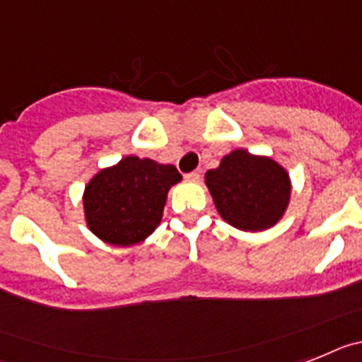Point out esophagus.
<instances>
[{
    "mask_svg": "<svg viewBox=\"0 0 362 362\" xmlns=\"http://www.w3.org/2000/svg\"><path fill=\"white\" fill-rule=\"evenodd\" d=\"M185 180H189V182H199L200 180V173L199 171H191L185 175Z\"/></svg>",
    "mask_w": 362,
    "mask_h": 362,
    "instance_id": "1",
    "label": "esophagus"
}]
</instances>
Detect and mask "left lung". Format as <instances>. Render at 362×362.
<instances>
[{"label": "left lung", "mask_w": 362, "mask_h": 362, "mask_svg": "<svg viewBox=\"0 0 362 362\" xmlns=\"http://www.w3.org/2000/svg\"><path fill=\"white\" fill-rule=\"evenodd\" d=\"M206 185L220 216L242 231L276 224L290 200V177L272 158L237 149L206 173Z\"/></svg>", "instance_id": "1"}]
</instances>
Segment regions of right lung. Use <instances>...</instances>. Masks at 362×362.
Here are the masks:
<instances>
[{"label": "right lung", "instance_id": "1", "mask_svg": "<svg viewBox=\"0 0 362 362\" xmlns=\"http://www.w3.org/2000/svg\"><path fill=\"white\" fill-rule=\"evenodd\" d=\"M180 180L175 165L125 156L86 187L83 209L90 231L112 246L142 242L162 220L169 187Z\"/></svg>", "mask_w": 362, "mask_h": 362}]
</instances>
